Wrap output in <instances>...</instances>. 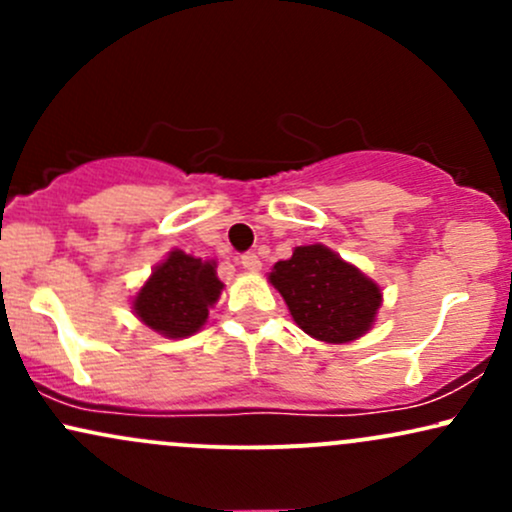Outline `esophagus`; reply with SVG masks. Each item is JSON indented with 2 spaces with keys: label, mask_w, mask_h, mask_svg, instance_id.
I'll list each match as a JSON object with an SVG mask.
<instances>
[{
  "label": "esophagus",
  "mask_w": 512,
  "mask_h": 512,
  "mask_svg": "<svg viewBox=\"0 0 512 512\" xmlns=\"http://www.w3.org/2000/svg\"><path fill=\"white\" fill-rule=\"evenodd\" d=\"M240 264H243V269H245V272H260V269H262V262H260V257H257L255 252H248V255H243V257H240Z\"/></svg>",
  "instance_id": "34e87169"
}]
</instances>
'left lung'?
<instances>
[{"label": "left lung", "instance_id": "1", "mask_svg": "<svg viewBox=\"0 0 512 512\" xmlns=\"http://www.w3.org/2000/svg\"><path fill=\"white\" fill-rule=\"evenodd\" d=\"M305 334L325 344H349L373 330L383 289L327 245H298L267 274Z\"/></svg>", "mask_w": 512, "mask_h": 512}]
</instances>
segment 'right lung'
<instances>
[{
	"instance_id": "1",
	"label": "right lung",
	"mask_w": 512,
	"mask_h": 512,
	"mask_svg": "<svg viewBox=\"0 0 512 512\" xmlns=\"http://www.w3.org/2000/svg\"><path fill=\"white\" fill-rule=\"evenodd\" d=\"M221 291L216 260H202L173 248L132 296V313L161 337L185 339L207 325L209 310Z\"/></svg>"
}]
</instances>
